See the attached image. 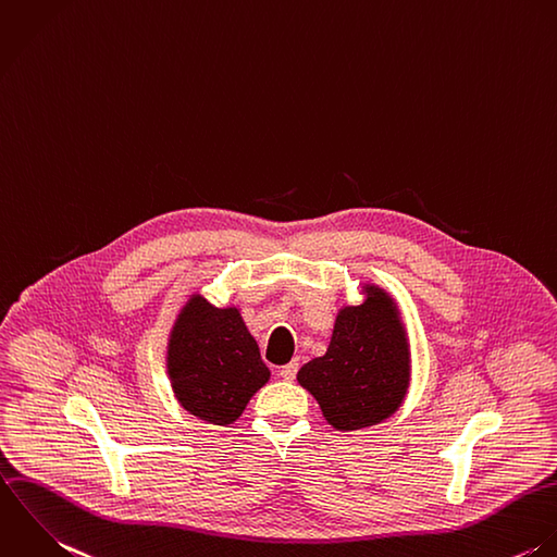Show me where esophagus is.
<instances>
[{"instance_id":"esophagus-1","label":"esophagus","mask_w":557,"mask_h":557,"mask_svg":"<svg viewBox=\"0 0 557 557\" xmlns=\"http://www.w3.org/2000/svg\"><path fill=\"white\" fill-rule=\"evenodd\" d=\"M298 361H292V363H287L285 368H281V371H278V375L283 377V380H287V382H292L294 377H296V373H298Z\"/></svg>"}]
</instances>
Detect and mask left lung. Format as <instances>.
Segmentation results:
<instances>
[{
	"label": "left lung",
	"instance_id": "obj_1",
	"mask_svg": "<svg viewBox=\"0 0 557 557\" xmlns=\"http://www.w3.org/2000/svg\"><path fill=\"white\" fill-rule=\"evenodd\" d=\"M363 300L337 311L324 357L298 371V384L339 432L366 430L399 410L410 386V342L397 300L363 283Z\"/></svg>",
	"mask_w": 557,
	"mask_h": 557
}]
</instances>
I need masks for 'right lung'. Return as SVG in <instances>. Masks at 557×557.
Listing matches in <instances>:
<instances>
[{"label":"right lung","instance_id":"right-lung-1","mask_svg":"<svg viewBox=\"0 0 557 557\" xmlns=\"http://www.w3.org/2000/svg\"><path fill=\"white\" fill-rule=\"evenodd\" d=\"M166 373L182 408L213 425L237 421L270 380L239 309L213 307L198 292L187 296L171 326Z\"/></svg>","mask_w":557,"mask_h":557}]
</instances>
